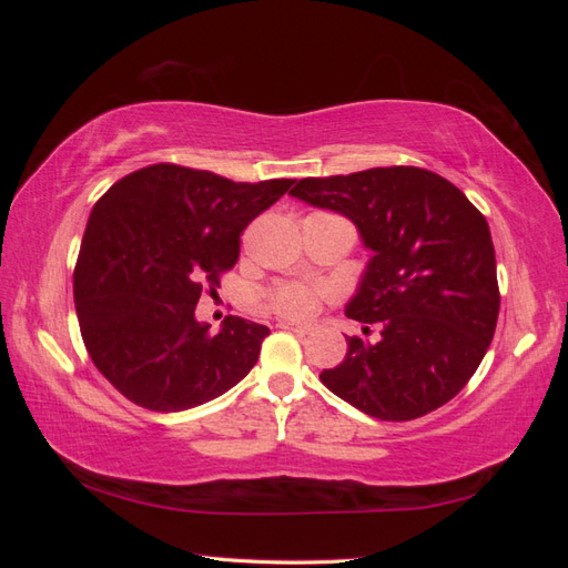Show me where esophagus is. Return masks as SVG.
Wrapping results in <instances>:
<instances>
[{"label":"esophagus","instance_id":"1","mask_svg":"<svg viewBox=\"0 0 568 568\" xmlns=\"http://www.w3.org/2000/svg\"><path fill=\"white\" fill-rule=\"evenodd\" d=\"M277 326H280V329H284V332H294L298 336L311 334V326H307V324H296V322H288V320H280Z\"/></svg>","mask_w":568,"mask_h":568}]
</instances>
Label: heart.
<instances>
[{"label": "heart", "mask_w": 568, "mask_h": 568, "mask_svg": "<svg viewBox=\"0 0 568 568\" xmlns=\"http://www.w3.org/2000/svg\"><path fill=\"white\" fill-rule=\"evenodd\" d=\"M332 298V288L324 284H301L286 282L267 291V305L274 313L286 320L313 317L324 301Z\"/></svg>", "instance_id": "1"}]
</instances>
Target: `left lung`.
Segmentation results:
<instances>
[{
    "instance_id": "1",
    "label": "left lung",
    "mask_w": 568,
    "mask_h": 568,
    "mask_svg": "<svg viewBox=\"0 0 568 568\" xmlns=\"http://www.w3.org/2000/svg\"><path fill=\"white\" fill-rule=\"evenodd\" d=\"M296 199L351 217L372 261L346 315L379 326L367 343L346 336L338 367L322 384L382 422H409L467 386L484 359L500 313L488 222L445 178L390 165L305 178Z\"/></svg>"
}]
</instances>
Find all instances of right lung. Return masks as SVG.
<instances>
[{
	"label": "right lung",
	"mask_w": 568,
	"mask_h": 568,
	"mask_svg": "<svg viewBox=\"0 0 568 568\" xmlns=\"http://www.w3.org/2000/svg\"><path fill=\"white\" fill-rule=\"evenodd\" d=\"M294 182L156 163L97 201L73 272L75 313L92 363L128 400L180 412L251 372L267 326L230 315L211 334L194 311L236 265L244 230Z\"/></svg>",
	"instance_id": "1"
}]
</instances>
